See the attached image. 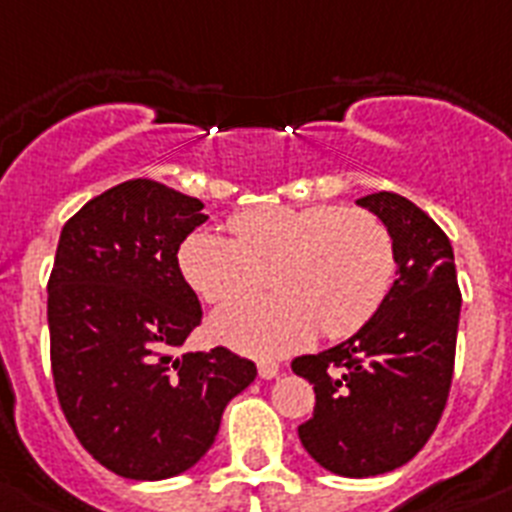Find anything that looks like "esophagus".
I'll use <instances>...</instances> for the list:
<instances>
[{"instance_id": "1", "label": "esophagus", "mask_w": 512, "mask_h": 512, "mask_svg": "<svg viewBox=\"0 0 512 512\" xmlns=\"http://www.w3.org/2000/svg\"><path fill=\"white\" fill-rule=\"evenodd\" d=\"M280 374V363L274 361H259V377L261 379H274Z\"/></svg>"}]
</instances>
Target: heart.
Returning <instances> with one entry per match:
<instances>
[{"label":"heart","mask_w":512,"mask_h":512,"mask_svg":"<svg viewBox=\"0 0 512 512\" xmlns=\"http://www.w3.org/2000/svg\"><path fill=\"white\" fill-rule=\"evenodd\" d=\"M230 238L193 232L180 248L188 285L211 306L266 282L277 293L214 316L211 332L235 348L277 356L319 335L348 337L377 314L398 272L395 238L369 209L256 206L227 222Z\"/></svg>","instance_id":"obj_1"}]
</instances>
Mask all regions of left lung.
Listing matches in <instances>:
<instances>
[{"mask_svg": "<svg viewBox=\"0 0 512 512\" xmlns=\"http://www.w3.org/2000/svg\"><path fill=\"white\" fill-rule=\"evenodd\" d=\"M358 204L390 227L398 280L356 335L293 361L316 392L298 437L319 466L350 479L395 471L429 442L453 384L460 319L455 256L442 227L390 190Z\"/></svg>", "mask_w": 512, "mask_h": 512, "instance_id": "8db88e82", "label": "left lung"}]
</instances>
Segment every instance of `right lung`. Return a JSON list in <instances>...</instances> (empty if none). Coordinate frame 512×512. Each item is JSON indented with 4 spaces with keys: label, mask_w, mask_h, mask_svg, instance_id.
<instances>
[{
    "label": "right lung",
    "mask_w": 512,
    "mask_h": 512,
    "mask_svg": "<svg viewBox=\"0 0 512 512\" xmlns=\"http://www.w3.org/2000/svg\"><path fill=\"white\" fill-rule=\"evenodd\" d=\"M204 204L156 180H128L67 219L49 274V356L59 405L101 466L170 479L214 445L256 363L217 348L177 353L201 324L177 251Z\"/></svg>",
    "instance_id": "right-lung-1"
}]
</instances>
